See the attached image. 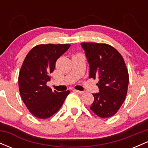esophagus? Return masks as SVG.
<instances>
[{"instance_id": "1", "label": "esophagus", "mask_w": 148, "mask_h": 148, "mask_svg": "<svg viewBox=\"0 0 148 148\" xmlns=\"http://www.w3.org/2000/svg\"><path fill=\"white\" fill-rule=\"evenodd\" d=\"M74 92H76V93H78V94H79V95H82V94H84V91L77 90H74Z\"/></svg>"}]
</instances>
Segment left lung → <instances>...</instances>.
<instances>
[{
  "label": "left lung",
  "instance_id": "8db88e82",
  "mask_svg": "<svg viewBox=\"0 0 148 148\" xmlns=\"http://www.w3.org/2000/svg\"><path fill=\"white\" fill-rule=\"evenodd\" d=\"M90 65L89 78L99 79V92L92 94L94 101L90 107L101 118L118 112L126 97L129 74L123 56L107 44L82 42Z\"/></svg>",
  "mask_w": 148,
  "mask_h": 148
}]
</instances>
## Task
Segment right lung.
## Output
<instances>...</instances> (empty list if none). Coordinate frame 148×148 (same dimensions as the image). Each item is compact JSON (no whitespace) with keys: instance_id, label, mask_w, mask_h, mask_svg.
<instances>
[{"instance_id":"right-lung-1","label":"right lung","mask_w":148,"mask_h":148,"mask_svg":"<svg viewBox=\"0 0 148 148\" xmlns=\"http://www.w3.org/2000/svg\"><path fill=\"white\" fill-rule=\"evenodd\" d=\"M70 45H39L27 54L18 74V88L23 103L32 115L40 119L52 116L63 104L69 90L52 91L47 86L56 62Z\"/></svg>"}]
</instances>
